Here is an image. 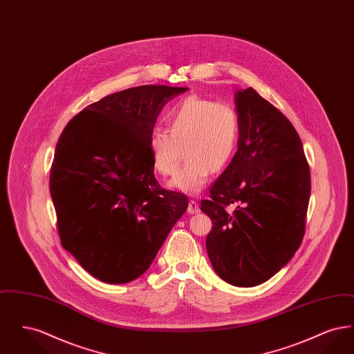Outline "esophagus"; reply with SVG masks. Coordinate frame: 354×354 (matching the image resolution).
<instances>
[{
  "instance_id": "esophagus-1",
  "label": "esophagus",
  "mask_w": 354,
  "mask_h": 354,
  "mask_svg": "<svg viewBox=\"0 0 354 354\" xmlns=\"http://www.w3.org/2000/svg\"><path fill=\"white\" fill-rule=\"evenodd\" d=\"M199 211H201L199 203L196 202V201H189V202H188V207H187V212H188V214L194 215V214H198Z\"/></svg>"
}]
</instances>
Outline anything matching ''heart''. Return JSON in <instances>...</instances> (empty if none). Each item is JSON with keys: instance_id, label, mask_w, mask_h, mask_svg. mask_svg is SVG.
Segmentation results:
<instances>
[{"instance_id": "b5f03b06", "label": "heart", "mask_w": 354, "mask_h": 354, "mask_svg": "<svg viewBox=\"0 0 354 354\" xmlns=\"http://www.w3.org/2000/svg\"><path fill=\"white\" fill-rule=\"evenodd\" d=\"M169 131L155 130L149 139L153 169L162 176L172 175L182 159V169L169 187L196 195L207 183L209 172L225 169L235 152L239 118L235 109L224 102L187 97L166 117Z\"/></svg>"}]
</instances>
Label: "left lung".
<instances>
[{
	"label": "left lung",
	"instance_id": "obj_1",
	"mask_svg": "<svg viewBox=\"0 0 354 354\" xmlns=\"http://www.w3.org/2000/svg\"><path fill=\"white\" fill-rule=\"evenodd\" d=\"M237 151L209 188L205 247L212 268L236 286L266 283L303 241L310 171L293 124L252 87L237 90Z\"/></svg>",
	"mask_w": 354,
	"mask_h": 354
}]
</instances>
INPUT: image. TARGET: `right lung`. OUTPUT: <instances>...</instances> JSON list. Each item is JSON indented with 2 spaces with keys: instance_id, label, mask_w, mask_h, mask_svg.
Returning a JSON list of instances; mask_svg holds the SVG:
<instances>
[{
  "instance_id": "right-lung-1",
  "label": "right lung",
  "mask_w": 354,
  "mask_h": 354,
  "mask_svg": "<svg viewBox=\"0 0 354 354\" xmlns=\"http://www.w3.org/2000/svg\"><path fill=\"white\" fill-rule=\"evenodd\" d=\"M187 87L146 84L84 107L59 136L50 195L64 248L91 276H142L188 207L153 176L149 139L167 102Z\"/></svg>"
}]
</instances>
